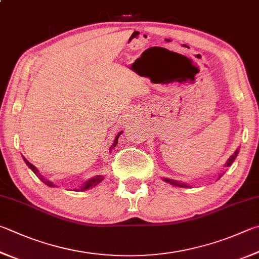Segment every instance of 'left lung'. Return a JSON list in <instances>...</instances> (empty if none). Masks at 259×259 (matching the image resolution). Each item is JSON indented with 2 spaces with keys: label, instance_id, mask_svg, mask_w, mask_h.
Wrapping results in <instances>:
<instances>
[{
  "label": "left lung",
  "instance_id": "8db88e82",
  "mask_svg": "<svg viewBox=\"0 0 259 259\" xmlns=\"http://www.w3.org/2000/svg\"><path fill=\"white\" fill-rule=\"evenodd\" d=\"M238 153H239V149H237L236 152H234V154L232 155L231 157H230L229 159H228V162H227V164H225V166L227 167H229L230 165H231V164L233 163V161L234 159H236V157L238 156ZM223 176V173L222 175H221L220 177H219V179ZM164 181L165 182H167V183H170V185H173V186H177V187H180V188H190L189 186L188 185H186V183H182V182H180V181H176V180H172V179H167V178H165L164 179Z\"/></svg>",
  "mask_w": 259,
  "mask_h": 259
}]
</instances>
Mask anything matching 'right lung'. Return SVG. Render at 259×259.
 Masks as SVG:
<instances>
[{
  "mask_svg": "<svg viewBox=\"0 0 259 259\" xmlns=\"http://www.w3.org/2000/svg\"><path fill=\"white\" fill-rule=\"evenodd\" d=\"M122 134V131L121 133H119L116 135V137H115V139H114V143H113V145L111 146V148L110 149H113L115 146H116V144H117V139H119V136ZM22 158H23V161H25V163L27 164V166L30 168V170L35 173V175L38 177L41 181H43L46 186H49V187H55V185L52 181H50V180H48V179H45L43 176L40 175L39 173V171L37 170L36 168V166L35 165H32V164L30 163V162H28V159L26 158V157H23L22 156ZM103 180H104V177L103 176H95V177H93V178H91L89 179V180H87L86 182L83 183V185L79 188V189H74V190H77V191H84V190H87V189H89V188H93V187H95V186H97L98 183L100 182H102Z\"/></svg>",
  "mask_w": 259,
  "mask_h": 259,
  "instance_id": "1",
  "label": "right lung"
}]
</instances>
